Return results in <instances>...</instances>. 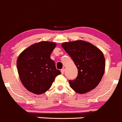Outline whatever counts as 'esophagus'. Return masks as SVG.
<instances>
[{"mask_svg":"<svg viewBox=\"0 0 122 122\" xmlns=\"http://www.w3.org/2000/svg\"><path fill=\"white\" fill-rule=\"evenodd\" d=\"M64 71H65V69H62L61 70V72L62 74L64 73Z\"/></svg>","mask_w":122,"mask_h":122,"instance_id":"34e87169","label":"esophagus"}]
</instances>
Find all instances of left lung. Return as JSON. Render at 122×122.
I'll use <instances>...</instances> for the list:
<instances>
[{"label":"left lung","instance_id":"left-lung-1","mask_svg":"<svg viewBox=\"0 0 122 122\" xmlns=\"http://www.w3.org/2000/svg\"><path fill=\"white\" fill-rule=\"evenodd\" d=\"M78 69V76L70 80V87L84 94L97 87L105 72V60L102 51L87 41L76 40L62 44Z\"/></svg>","mask_w":122,"mask_h":122}]
</instances>
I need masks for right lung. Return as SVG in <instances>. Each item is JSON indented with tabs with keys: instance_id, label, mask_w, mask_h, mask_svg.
<instances>
[{
	"instance_id": "right-lung-1",
	"label": "right lung",
	"mask_w": 122,
	"mask_h": 122,
	"mask_svg": "<svg viewBox=\"0 0 122 122\" xmlns=\"http://www.w3.org/2000/svg\"><path fill=\"white\" fill-rule=\"evenodd\" d=\"M55 43L41 41L30 46L19 56L17 67L21 82L30 92L41 94L48 90L61 73L50 58Z\"/></svg>"
}]
</instances>
